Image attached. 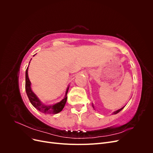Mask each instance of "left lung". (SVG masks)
<instances>
[{
  "label": "left lung",
  "mask_w": 153,
  "mask_h": 153,
  "mask_svg": "<svg viewBox=\"0 0 153 153\" xmlns=\"http://www.w3.org/2000/svg\"><path fill=\"white\" fill-rule=\"evenodd\" d=\"M124 107H123V108H121V109H119V110H116V111H115V112H114V113H113V114H117V113H119V112H120V111H121V110H122L123 108H124Z\"/></svg>",
  "instance_id": "8db88e82"
}]
</instances>
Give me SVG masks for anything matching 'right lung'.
Masks as SVG:
<instances>
[{
	"label": "right lung",
	"instance_id": "obj_1",
	"mask_svg": "<svg viewBox=\"0 0 153 153\" xmlns=\"http://www.w3.org/2000/svg\"><path fill=\"white\" fill-rule=\"evenodd\" d=\"M30 63V62H29ZM25 91L27 96L29 99L30 102L33 105L34 107L38 110L39 112H43L44 114H55L60 112H61L64 108V106L67 101V94L68 91V88L66 92V96L64 98L60 101V102L54 104L47 105H44L40 101V100L38 98V97L32 91L30 88V82L28 76V67H27L25 72Z\"/></svg>",
	"mask_w": 153,
	"mask_h": 153
}]
</instances>
